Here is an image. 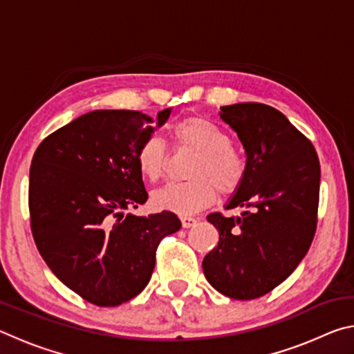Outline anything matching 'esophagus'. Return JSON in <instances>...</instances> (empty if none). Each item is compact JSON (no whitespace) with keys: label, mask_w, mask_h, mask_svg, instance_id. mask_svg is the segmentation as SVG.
I'll list each match as a JSON object with an SVG mask.
<instances>
[{"label":"esophagus","mask_w":354,"mask_h":354,"mask_svg":"<svg viewBox=\"0 0 354 354\" xmlns=\"http://www.w3.org/2000/svg\"><path fill=\"white\" fill-rule=\"evenodd\" d=\"M196 221H198V220H196L195 217H189V215H183V217H181L183 227H192V226H195Z\"/></svg>","instance_id":"1"}]
</instances>
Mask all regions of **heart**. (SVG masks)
Wrapping results in <instances>:
<instances>
[{
  "label": "heart",
  "instance_id": "heart-1",
  "mask_svg": "<svg viewBox=\"0 0 354 354\" xmlns=\"http://www.w3.org/2000/svg\"><path fill=\"white\" fill-rule=\"evenodd\" d=\"M170 139L176 148L198 153L189 170L190 181L170 183L153 194V205L162 211L187 215L211 205L217 190L232 195L247 178V159L232 147L226 131L206 117L187 115L170 127ZM140 175L149 183L164 176L169 151L164 140L151 136L143 140L136 153Z\"/></svg>",
  "mask_w": 354,
  "mask_h": 354
}]
</instances>
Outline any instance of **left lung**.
<instances>
[{"label":"left lung","mask_w":354,"mask_h":354,"mask_svg":"<svg viewBox=\"0 0 354 354\" xmlns=\"http://www.w3.org/2000/svg\"><path fill=\"white\" fill-rule=\"evenodd\" d=\"M220 109L241 139L248 165L226 209L247 211L241 217L207 215L220 239L203 259V272L223 295L254 299L289 278L313 243L320 162L308 137L274 107L239 103Z\"/></svg>","instance_id":"obj_1"}]
</instances>
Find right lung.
Segmentation results:
<instances>
[{"label": "right lung", "instance_id": "1", "mask_svg": "<svg viewBox=\"0 0 354 354\" xmlns=\"http://www.w3.org/2000/svg\"><path fill=\"white\" fill-rule=\"evenodd\" d=\"M170 109L93 111L41 140L29 170V217L51 272L86 301L127 303L145 289L165 236L181 227L170 211L124 215L148 200L136 153Z\"/></svg>", "mask_w": 354, "mask_h": 354}]
</instances>
